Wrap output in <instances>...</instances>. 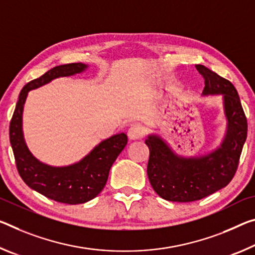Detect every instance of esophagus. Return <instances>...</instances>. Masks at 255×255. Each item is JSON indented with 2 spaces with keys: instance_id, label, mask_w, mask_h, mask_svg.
Segmentation results:
<instances>
[{
  "instance_id": "obj_1",
  "label": "esophagus",
  "mask_w": 255,
  "mask_h": 255,
  "mask_svg": "<svg viewBox=\"0 0 255 255\" xmlns=\"http://www.w3.org/2000/svg\"><path fill=\"white\" fill-rule=\"evenodd\" d=\"M144 134H145V129L142 125H139V124L132 125V126H130V128H129V130H128L129 139L142 138Z\"/></svg>"
}]
</instances>
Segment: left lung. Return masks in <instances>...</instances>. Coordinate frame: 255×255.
Wrapping results in <instances>:
<instances>
[{"label": "left lung", "mask_w": 255, "mask_h": 255, "mask_svg": "<svg viewBox=\"0 0 255 255\" xmlns=\"http://www.w3.org/2000/svg\"><path fill=\"white\" fill-rule=\"evenodd\" d=\"M195 67L204 78L202 94L222 95L227 127L220 146L200 156L178 155L160 136H147L148 180L157 195L171 202L197 201L226 187L235 176L248 136V120L234 85L202 64Z\"/></svg>", "instance_id": "1"}]
</instances>
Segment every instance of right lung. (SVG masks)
I'll return each instance as SVG.
<instances>
[{"instance_id": "1", "label": "right lung", "mask_w": 255, "mask_h": 255, "mask_svg": "<svg viewBox=\"0 0 255 255\" xmlns=\"http://www.w3.org/2000/svg\"><path fill=\"white\" fill-rule=\"evenodd\" d=\"M86 69L84 63L56 66L25 85L10 123V143L20 177L31 189L60 203L82 204L98 196L107 184L113 162L128 140L125 132L113 135L96 145L79 162L66 167H52L40 162L28 149L22 132V112L28 92L59 77L80 74Z\"/></svg>"}]
</instances>
